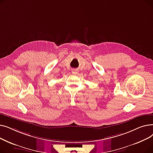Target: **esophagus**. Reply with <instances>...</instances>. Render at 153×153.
<instances>
[{
  "instance_id": "1",
  "label": "esophagus",
  "mask_w": 153,
  "mask_h": 153,
  "mask_svg": "<svg viewBox=\"0 0 153 153\" xmlns=\"http://www.w3.org/2000/svg\"><path fill=\"white\" fill-rule=\"evenodd\" d=\"M72 73L73 74H78V71L77 69H74L72 71Z\"/></svg>"
}]
</instances>
